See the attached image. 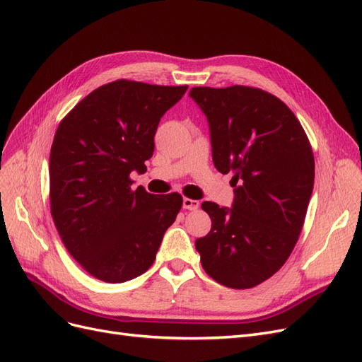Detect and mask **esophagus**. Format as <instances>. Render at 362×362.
Masks as SVG:
<instances>
[{
  "mask_svg": "<svg viewBox=\"0 0 362 362\" xmlns=\"http://www.w3.org/2000/svg\"><path fill=\"white\" fill-rule=\"evenodd\" d=\"M182 206L185 208V210H198L199 201L190 199V198H184V199H182Z\"/></svg>",
  "mask_w": 362,
  "mask_h": 362,
  "instance_id": "34e87169",
  "label": "esophagus"
}]
</instances>
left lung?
<instances>
[{
	"label": "left lung",
	"instance_id": "1",
	"mask_svg": "<svg viewBox=\"0 0 362 362\" xmlns=\"http://www.w3.org/2000/svg\"><path fill=\"white\" fill-rule=\"evenodd\" d=\"M210 125L213 163L233 172V208L202 202L211 231L196 240L204 270L229 288L264 282L290 257L314 187L305 131L279 98L257 87H193Z\"/></svg>",
	"mask_w": 362,
	"mask_h": 362
}]
</instances>
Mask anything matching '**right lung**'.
<instances>
[{
	"instance_id": "1",
	"label": "right lung",
	"mask_w": 362,
	"mask_h": 362,
	"mask_svg": "<svg viewBox=\"0 0 362 362\" xmlns=\"http://www.w3.org/2000/svg\"><path fill=\"white\" fill-rule=\"evenodd\" d=\"M187 86L117 80L98 87L60 122L49 156L51 216L63 245L96 279L119 284L156 261L181 210L180 193L134 190L160 119Z\"/></svg>"
}]
</instances>
